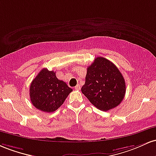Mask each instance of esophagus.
<instances>
[{
	"label": "esophagus",
	"mask_w": 156,
	"mask_h": 156,
	"mask_svg": "<svg viewBox=\"0 0 156 156\" xmlns=\"http://www.w3.org/2000/svg\"><path fill=\"white\" fill-rule=\"evenodd\" d=\"M74 89H75V90H80V85L78 84L77 85H76V86H75Z\"/></svg>",
	"instance_id": "esophagus-1"
}]
</instances>
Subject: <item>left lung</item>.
I'll use <instances>...</instances> for the list:
<instances>
[{"instance_id":"left-lung-1","label":"left lung","mask_w":156,"mask_h":156,"mask_svg":"<svg viewBox=\"0 0 156 156\" xmlns=\"http://www.w3.org/2000/svg\"><path fill=\"white\" fill-rule=\"evenodd\" d=\"M82 93L100 111H108L122 102L125 81L118 68L106 58L98 57L87 69Z\"/></svg>"}]
</instances>
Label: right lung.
Listing matches in <instances>:
<instances>
[{"instance_id": "1", "label": "right lung", "mask_w": 156, "mask_h": 156, "mask_svg": "<svg viewBox=\"0 0 156 156\" xmlns=\"http://www.w3.org/2000/svg\"><path fill=\"white\" fill-rule=\"evenodd\" d=\"M55 73L47 69H42L30 85L31 103L38 110L46 113L58 109L73 90L65 82L58 80Z\"/></svg>"}]
</instances>
